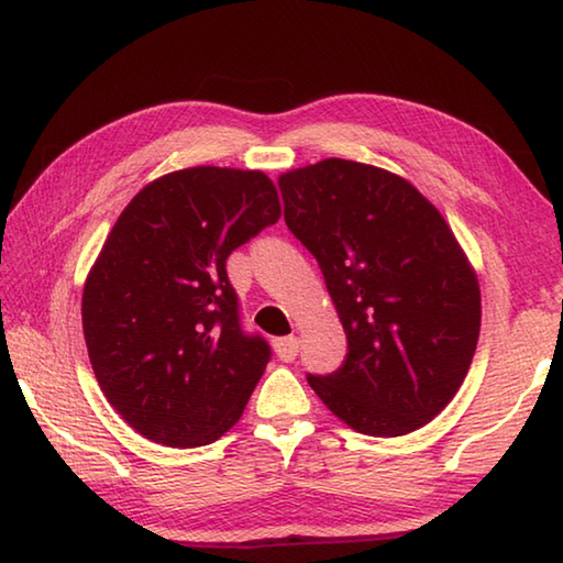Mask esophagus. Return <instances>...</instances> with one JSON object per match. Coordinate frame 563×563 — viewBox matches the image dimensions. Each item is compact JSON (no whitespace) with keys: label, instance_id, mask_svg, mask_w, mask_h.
<instances>
[{"label":"esophagus","instance_id":"34e87169","mask_svg":"<svg viewBox=\"0 0 563 563\" xmlns=\"http://www.w3.org/2000/svg\"><path fill=\"white\" fill-rule=\"evenodd\" d=\"M298 350H300V340L295 335L275 340V355H278L283 362H292L298 357Z\"/></svg>","mask_w":563,"mask_h":563}]
</instances>
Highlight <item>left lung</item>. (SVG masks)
Listing matches in <instances>:
<instances>
[{
	"instance_id": "1",
	"label": "left lung",
	"mask_w": 563,
	"mask_h": 563,
	"mask_svg": "<svg viewBox=\"0 0 563 563\" xmlns=\"http://www.w3.org/2000/svg\"><path fill=\"white\" fill-rule=\"evenodd\" d=\"M285 223L316 255L347 335L310 387L350 430L402 437L452 402L482 325L479 280L442 213L402 176L325 158L278 178Z\"/></svg>"
}]
</instances>
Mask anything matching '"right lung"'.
<instances>
[{
    "instance_id": "add662e5",
    "label": "right lung",
    "mask_w": 563,
    "mask_h": 563,
    "mask_svg": "<svg viewBox=\"0 0 563 563\" xmlns=\"http://www.w3.org/2000/svg\"><path fill=\"white\" fill-rule=\"evenodd\" d=\"M278 218L263 170L194 166L113 223L84 283V340L103 397L146 440L203 446L241 419L271 347L241 330L225 261Z\"/></svg>"
}]
</instances>
